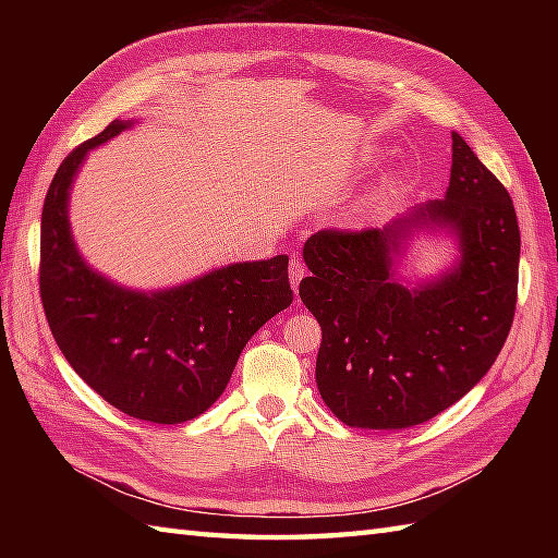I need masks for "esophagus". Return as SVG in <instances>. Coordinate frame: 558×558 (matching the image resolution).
Instances as JSON below:
<instances>
[{"label":"esophagus","instance_id":"1","mask_svg":"<svg viewBox=\"0 0 558 558\" xmlns=\"http://www.w3.org/2000/svg\"><path fill=\"white\" fill-rule=\"evenodd\" d=\"M302 278H304V264L300 258H290V282L294 292H298Z\"/></svg>","mask_w":558,"mask_h":558}]
</instances>
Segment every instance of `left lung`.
<instances>
[{"instance_id":"1","label":"left lung","mask_w":558,"mask_h":558,"mask_svg":"<svg viewBox=\"0 0 558 558\" xmlns=\"http://www.w3.org/2000/svg\"><path fill=\"white\" fill-rule=\"evenodd\" d=\"M459 234L461 264L408 291L389 272L410 227ZM300 298L322 326L316 386L340 422L405 429L458 402L499 357L518 302L520 230L506 186L453 134L446 198L384 230H318L304 244Z\"/></svg>"}]
</instances>
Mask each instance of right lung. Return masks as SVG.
I'll use <instances>...</instances> for the list:
<instances>
[{
    "label": "right lung",
    "instance_id": "right-lung-1",
    "mask_svg": "<svg viewBox=\"0 0 558 558\" xmlns=\"http://www.w3.org/2000/svg\"><path fill=\"white\" fill-rule=\"evenodd\" d=\"M126 126H105L52 177L40 222V300L59 350L102 400L129 417L180 424L222 396L248 338L292 304L288 256L234 264L153 294L93 272L71 242L69 189L83 156Z\"/></svg>",
    "mask_w": 558,
    "mask_h": 558
}]
</instances>
